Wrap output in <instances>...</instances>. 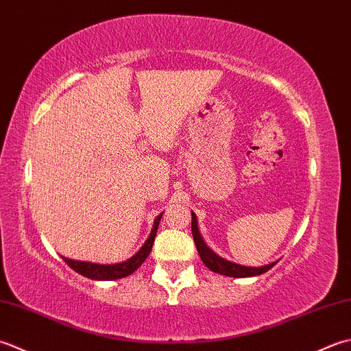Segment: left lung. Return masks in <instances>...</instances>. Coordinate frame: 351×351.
Returning <instances> with one entry per match:
<instances>
[{"label":"left lung","mask_w":351,"mask_h":351,"mask_svg":"<svg viewBox=\"0 0 351 351\" xmlns=\"http://www.w3.org/2000/svg\"><path fill=\"white\" fill-rule=\"evenodd\" d=\"M191 215H192V224H191L192 226V236H194L197 252H198L199 257H202L204 265L210 271H213V273L228 276V277H253V276H261L263 273H267L268 269H271L276 265V262H273V263H268V265H265V267L253 268V267H242L234 262L223 259V257L218 256L215 252H212V250L206 245L203 236L198 230L195 213L191 212Z\"/></svg>","instance_id":"1"}]
</instances>
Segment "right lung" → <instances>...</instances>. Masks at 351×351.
Returning a JSON list of instances; mask_svg holds the SVG:
<instances>
[{
	"mask_svg": "<svg viewBox=\"0 0 351 351\" xmlns=\"http://www.w3.org/2000/svg\"><path fill=\"white\" fill-rule=\"evenodd\" d=\"M162 218V213L159 217L154 219V224L152 228V233H149L148 239L144 242V245L141 247V250L134 256H132L130 259H127L121 263H113V265H103V263H94V262H84V261H74V259H68V257H63L68 265L73 268L75 273L82 274L88 278H92V280H117V278H123L133 274L136 269H138L144 261L148 257L149 252L153 248V242L157 233V227H159Z\"/></svg>",
	"mask_w": 351,
	"mask_h": 351,
	"instance_id": "add662e5",
	"label": "right lung"
}]
</instances>
